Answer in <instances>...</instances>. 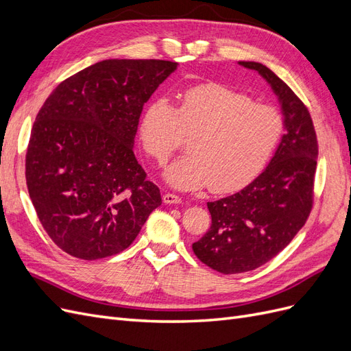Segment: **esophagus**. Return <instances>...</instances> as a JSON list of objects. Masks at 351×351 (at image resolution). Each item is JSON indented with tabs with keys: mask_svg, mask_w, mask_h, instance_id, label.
<instances>
[{
	"mask_svg": "<svg viewBox=\"0 0 351 351\" xmlns=\"http://www.w3.org/2000/svg\"><path fill=\"white\" fill-rule=\"evenodd\" d=\"M162 200H164V204H168V205H178V204H182V197H180L178 195L169 193V192H167V193L162 196Z\"/></svg>",
	"mask_w": 351,
	"mask_h": 351,
	"instance_id": "1",
	"label": "esophagus"
}]
</instances>
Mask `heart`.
Instances as JSON below:
<instances>
[{
  "label": "heart",
  "instance_id": "obj_1",
  "mask_svg": "<svg viewBox=\"0 0 351 351\" xmlns=\"http://www.w3.org/2000/svg\"><path fill=\"white\" fill-rule=\"evenodd\" d=\"M278 108L221 83L197 84L180 97L147 105L139 139L147 156L162 167L193 136L190 154L167 169V182L182 190L209 186L215 193L246 187L271 161L284 134Z\"/></svg>",
  "mask_w": 351,
  "mask_h": 351
}]
</instances>
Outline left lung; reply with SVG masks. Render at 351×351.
<instances>
[{"instance_id":"left-lung-1","label":"left lung","mask_w":351,"mask_h":351,"mask_svg":"<svg viewBox=\"0 0 351 351\" xmlns=\"http://www.w3.org/2000/svg\"><path fill=\"white\" fill-rule=\"evenodd\" d=\"M240 64L256 70L278 95L285 134L258 178L239 193L208 202L210 228L192 247L200 262L226 275L262 267L300 231L313 206L317 158L313 121L302 99L261 62Z\"/></svg>"}]
</instances>
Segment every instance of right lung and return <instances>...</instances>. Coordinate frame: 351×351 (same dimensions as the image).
Wrapping results in <instances>:
<instances>
[{
  "label": "right lung",
  "mask_w": 351,
  "mask_h": 351,
  "mask_svg": "<svg viewBox=\"0 0 351 351\" xmlns=\"http://www.w3.org/2000/svg\"><path fill=\"white\" fill-rule=\"evenodd\" d=\"M177 62L104 60L62 80L32 127L26 184L42 227L84 261L127 249L161 205L133 152L143 105Z\"/></svg>",
  "instance_id": "obj_1"
}]
</instances>
